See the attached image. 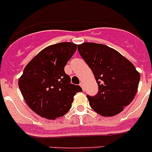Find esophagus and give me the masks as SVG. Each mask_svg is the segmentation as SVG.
<instances>
[{
  "label": "esophagus",
  "mask_w": 152,
  "mask_h": 152,
  "mask_svg": "<svg viewBox=\"0 0 152 152\" xmlns=\"http://www.w3.org/2000/svg\"><path fill=\"white\" fill-rule=\"evenodd\" d=\"M79 85H80L81 88H82V90H83V91H84V84L82 83V82H80V84H79Z\"/></svg>",
  "instance_id": "1"
}]
</instances>
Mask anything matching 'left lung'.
<instances>
[{
  "instance_id": "1",
  "label": "left lung",
  "mask_w": 152,
  "mask_h": 152,
  "mask_svg": "<svg viewBox=\"0 0 152 152\" xmlns=\"http://www.w3.org/2000/svg\"><path fill=\"white\" fill-rule=\"evenodd\" d=\"M78 50L92 70L99 86L94 96L87 95L91 107L103 117H112L133 101L140 76L134 64L115 50L85 42Z\"/></svg>"
}]
</instances>
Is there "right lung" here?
Wrapping results in <instances>:
<instances>
[{
    "label": "right lung",
    "mask_w": 152,
    "mask_h": 152,
    "mask_svg": "<svg viewBox=\"0 0 152 152\" xmlns=\"http://www.w3.org/2000/svg\"><path fill=\"white\" fill-rule=\"evenodd\" d=\"M77 49L71 42H61L42 50L27 64L18 80V86L31 110L42 117L55 120L72 106L73 96L82 92L70 84L64 67Z\"/></svg>",
    "instance_id": "1"
}]
</instances>
